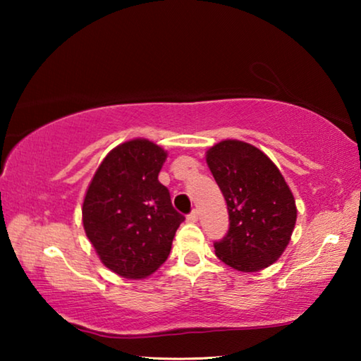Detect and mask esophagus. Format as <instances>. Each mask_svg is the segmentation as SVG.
Listing matches in <instances>:
<instances>
[{
	"mask_svg": "<svg viewBox=\"0 0 361 361\" xmlns=\"http://www.w3.org/2000/svg\"><path fill=\"white\" fill-rule=\"evenodd\" d=\"M186 219H188L189 223H195V221H197V219H199V212L194 209V210L186 216Z\"/></svg>",
	"mask_w": 361,
	"mask_h": 361,
	"instance_id": "1",
	"label": "esophagus"
}]
</instances>
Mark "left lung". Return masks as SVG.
Here are the masks:
<instances>
[{
    "label": "left lung",
    "mask_w": 361,
    "mask_h": 361,
    "mask_svg": "<svg viewBox=\"0 0 361 361\" xmlns=\"http://www.w3.org/2000/svg\"><path fill=\"white\" fill-rule=\"evenodd\" d=\"M207 162L228 204L229 229L216 240V256L242 272L276 262L296 223L295 197L282 173L255 146L224 140L207 152Z\"/></svg>",
    "instance_id": "1"
}]
</instances>
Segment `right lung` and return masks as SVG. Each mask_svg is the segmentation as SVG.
I'll list each match as a JSON object with an SVG mask.
<instances>
[{
	"label": "right lung",
	"mask_w": 361,
	"mask_h": 361,
	"mask_svg": "<svg viewBox=\"0 0 361 361\" xmlns=\"http://www.w3.org/2000/svg\"><path fill=\"white\" fill-rule=\"evenodd\" d=\"M167 152L132 140L103 159L82 204L85 234L103 264L127 279H143L167 259L185 216L157 180Z\"/></svg>",
	"instance_id": "add662e5"
}]
</instances>
